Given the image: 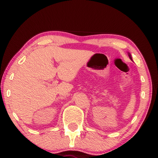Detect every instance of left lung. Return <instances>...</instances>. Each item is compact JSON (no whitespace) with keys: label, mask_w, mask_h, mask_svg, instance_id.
Returning a JSON list of instances; mask_svg holds the SVG:
<instances>
[{"label":"left lung","mask_w":158,"mask_h":158,"mask_svg":"<svg viewBox=\"0 0 158 158\" xmlns=\"http://www.w3.org/2000/svg\"><path fill=\"white\" fill-rule=\"evenodd\" d=\"M129 54V58H130V59L132 60V58H131V55H130V53H128Z\"/></svg>","instance_id":"8db88e82"}]
</instances>
